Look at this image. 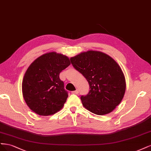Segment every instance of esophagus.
I'll return each instance as SVG.
<instances>
[{"label":"esophagus","mask_w":151,"mask_h":151,"mask_svg":"<svg viewBox=\"0 0 151 151\" xmlns=\"http://www.w3.org/2000/svg\"><path fill=\"white\" fill-rule=\"evenodd\" d=\"M71 93H73V94H77V93H79V91L78 90H75V91H73Z\"/></svg>","instance_id":"obj_1"}]
</instances>
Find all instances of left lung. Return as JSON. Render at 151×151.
Instances as JSON below:
<instances>
[{
	"label": "left lung",
	"instance_id": "8db88e82",
	"mask_svg": "<svg viewBox=\"0 0 151 151\" xmlns=\"http://www.w3.org/2000/svg\"><path fill=\"white\" fill-rule=\"evenodd\" d=\"M70 61L89 84L88 93L80 97L83 105L96 115L113 111L122 100L126 88L124 73L116 61L95 51L82 52Z\"/></svg>",
	"mask_w": 151,
	"mask_h": 151
}]
</instances>
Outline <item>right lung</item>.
<instances>
[{
	"mask_svg": "<svg viewBox=\"0 0 151 151\" xmlns=\"http://www.w3.org/2000/svg\"><path fill=\"white\" fill-rule=\"evenodd\" d=\"M70 65L68 58L52 52L39 57L28 68L22 81V94L27 105L40 115H52L60 110L68 96L62 70Z\"/></svg>",
	"mask_w": 151,
	"mask_h": 151,
	"instance_id": "add662e5",
	"label": "right lung"
}]
</instances>
